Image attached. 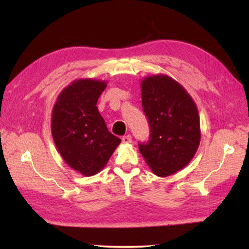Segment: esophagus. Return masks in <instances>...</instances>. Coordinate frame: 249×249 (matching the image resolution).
Wrapping results in <instances>:
<instances>
[{"label":"esophagus","mask_w":249,"mask_h":249,"mask_svg":"<svg viewBox=\"0 0 249 249\" xmlns=\"http://www.w3.org/2000/svg\"><path fill=\"white\" fill-rule=\"evenodd\" d=\"M122 142L125 145L132 142V136H130V135H126V136H123V138H122Z\"/></svg>","instance_id":"esophagus-1"}]
</instances>
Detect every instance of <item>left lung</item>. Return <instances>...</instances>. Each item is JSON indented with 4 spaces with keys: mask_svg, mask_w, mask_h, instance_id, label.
<instances>
[{
    "mask_svg": "<svg viewBox=\"0 0 249 249\" xmlns=\"http://www.w3.org/2000/svg\"><path fill=\"white\" fill-rule=\"evenodd\" d=\"M141 91L151 133L138 148L153 174L165 178L195 157L201 141L199 111L188 91L167 74L142 78Z\"/></svg>",
    "mask_w": 249,
    "mask_h": 249,
    "instance_id": "left-lung-1",
    "label": "left lung"
}]
</instances>
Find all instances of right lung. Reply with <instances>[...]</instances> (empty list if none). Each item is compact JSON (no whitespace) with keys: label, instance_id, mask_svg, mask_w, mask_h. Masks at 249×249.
Here are the masks:
<instances>
[{"label":"right lung","instance_id":"add662e5","mask_svg":"<svg viewBox=\"0 0 249 249\" xmlns=\"http://www.w3.org/2000/svg\"><path fill=\"white\" fill-rule=\"evenodd\" d=\"M107 81L73 80L57 96L52 112V135L58 153L70 168L91 177L107 166L121 140L108 132L96 107Z\"/></svg>","mask_w":249,"mask_h":249}]
</instances>
